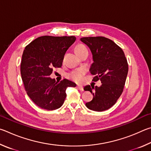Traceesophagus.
<instances>
[{
  "mask_svg": "<svg viewBox=\"0 0 151 151\" xmlns=\"http://www.w3.org/2000/svg\"><path fill=\"white\" fill-rule=\"evenodd\" d=\"M77 89H78L79 90H80L81 91H83V87L82 86H77Z\"/></svg>",
  "mask_w": 151,
  "mask_h": 151,
  "instance_id": "1",
  "label": "esophagus"
}]
</instances>
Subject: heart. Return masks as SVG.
Returning a JSON list of instances; mask_svg holds the SVG:
<instances>
[{"instance_id":"heart-1","label":"heart","mask_w":151,"mask_h":151,"mask_svg":"<svg viewBox=\"0 0 151 151\" xmlns=\"http://www.w3.org/2000/svg\"><path fill=\"white\" fill-rule=\"evenodd\" d=\"M75 51L79 56L83 54V52H88L87 47L82 44H80L76 46L75 47ZM86 73V70L83 68H78L76 70H73L68 73V77L70 78L71 80H73L76 83H80L83 80V76Z\"/></svg>"}]
</instances>
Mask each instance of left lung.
<instances>
[{
	"label": "left lung",
	"instance_id": "1",
	"mask_svg": "<svg viewBox=\"0 0 151 151\" xmlns=\"http://www.w3.org/2000/svg\"><path fill=\"white\" fill-rule=\"evenodd\" d=\"M81 41L88 46L93 63L89 71L95 75L93 81L100 80V87L86 86L93 98L86 104L88 109L104 111L115 104L123 93L128 73V63L123 50L109 38L103 36L84 37Z\"/></svg>",
	"mask_w": 151,
	"mask_h": 151
}]
</instances>
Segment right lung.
Instances as JSON below:
<instances>
[{"label": "right lung", "instance_id": "add662e5", "mask_svg": "<svg viewBox=\"0 0 151 151\" xmlns=\"http://www.w3.org/2000/svg\"><path fill=\"white\" fill-rule=\"evenodd\" d=\"M76 37L44 36L26 46L20 63V73L26 93L42 109L55 110L63 105L68 87L76 84L66 79L60 82L50 78L53 69L61 68L66 51Z\"/></svg>", "mask_w": 151, "mask_h": 151}]
</instances>
